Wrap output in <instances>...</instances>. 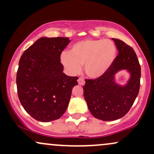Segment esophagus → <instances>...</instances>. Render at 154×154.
I'll list each match as a JSON object with an SVG mask.
<instances>
[{"label":"esophagus","mask_w":154,"mask_h":154,"mask_svg":"<svg viewBox=\"0 0 154 154\" xmlns=\"http://www.w3.org/2000/svg\"><path fill=\"white\" fill-rule=\"evenodd\" d=\"M78 84L79 85H85V79L82 78V77H79V78L78 79Z\"/></svg>","instance_id":"34e87169"}]
</instances>
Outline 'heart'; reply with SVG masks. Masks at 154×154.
<instances>
[{"label": "heart", "mask_w": 154, "mask_h": 154, "mask_svg": "<svg viewBox=\"0 0 154 154\" xmlns=\"http://www.w3.org/2000/svg\"><path fill=\"white\" fill-rule=\"evenodd\" d=\"M117 49L112 41L86 39L72 45L69 53L61 56V62L71 74H77L84 64L85 72L92 78H98L113 63Z\"/></svg>", "instance_id": "obj_1"}]
</instances>
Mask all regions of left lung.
<instances>
[{"instance_id": "8db88e82", "label": "left lung", "mask_w": 154, "mask_h": 154, "mask_svg": "<svg viewBox=\"0 0 154 154\" xmlns=\"http://www.w3.org/2000/svg\"><path fill=\"white\" fill-rule=\"evenodd\" d=\"M118 54L109 69L98 78L85 79L84 97L92 116L110 121L123 117L130 110L139 92L140 65L136 54L123 41L112 38ZM121 69L131 73L128 84L122 87L114 82V75Z\"/></svg>"}]
</instances>
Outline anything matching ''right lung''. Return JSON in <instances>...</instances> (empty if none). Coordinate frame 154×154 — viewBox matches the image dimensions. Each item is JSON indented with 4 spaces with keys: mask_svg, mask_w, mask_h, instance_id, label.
Listing matches in <instances>:
<instances>
[{
    "mask_svg": "<svg viewBox=\"0 0 154 154\" xmlns=\"http://www.w3.org/2000/svg\"><path fill=\"white\" fill-rule=\"evenodd\" d=\"M67 37L38 38L21 55L16 85L22 106L41 122L59 119L65 112L77 77L63 72L60 56L69 44Z\"/></svg>",
    "mask_w": 154,
    "mask_h": 154,
    "instance_id": "add662e5",
    "label": "right lung"
}]
</instances>
